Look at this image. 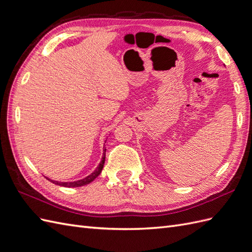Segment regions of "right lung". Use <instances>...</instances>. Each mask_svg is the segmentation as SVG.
Instances as JSON below:
<instances>
[{"label": "right lung", "mask_w": 252, "mask_h": 252, "mask_svg": "<svg viewBox=\"0 0 252 252\" xmlns=\"http://www.w3.org/2000/svg\"><path fill=\"white\" fill-rule=\"evenodd\" d=\"M103 157H102V159L100 164H98V166L95 168V170L90 173L89 175H87L86 178H84L82 180H79V181H73V182H58V181H53V180H50L48 178H46L48 181H50L51 183H53V184L56 185H59V186H63V187H81V186H84V185H87L89 184V183L93 182L94 179H96V177H98V174H100L103 170V167H104V163H105V156H106V148L104 147L103 149Z\"/></svg>", "instance_id": "right-lung-1"}]
</instances>
